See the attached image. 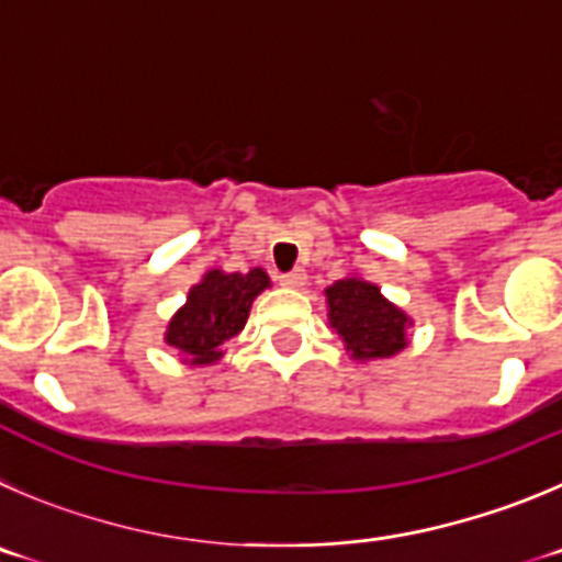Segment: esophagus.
<instances>
[{
    "label": "esophagus",
    "mask_w": 562,
    "mask_h": 562,
    "mask_svg": "<svg viewBox=\"0 0 562 562\" xmlns=\"http://www.w3.org/2000/svg\"><path fill=\"white\" fill-rule=\"evenodd\" d=\"M304 284H306L304 270H292V272H284V276H281V286H286V290H301Z\"/></svg>",
    "instance_id": "obj_1"
}]
</instances>
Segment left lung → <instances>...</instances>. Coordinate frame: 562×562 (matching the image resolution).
I'll return each instance as SVG.
<instances>
[{"mask_svg":"<svg viewBox=\"0 0 562 562\" xmlns=\"http://www.w3.org/2000/svg\"><path fill=\"white\" fill-rule=\"evenodd\" d=\"M326 324L340 337L342 349L357 362L391 360L408 349V329L414 317L389 297L380 286L360 276H342L324 290Z\"/></svg>","mask_w":562,"mask_h":562,"instance_id":"obj_1","label":"left lung"}]
</instances>
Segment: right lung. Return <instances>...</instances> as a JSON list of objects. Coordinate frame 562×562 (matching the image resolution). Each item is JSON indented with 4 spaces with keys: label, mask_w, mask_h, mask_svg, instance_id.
Wrapping results in <instances>:
<instances>
[{
    "label": "right lung",
    "mask_w": 562,
    "mask_h": 562,
    "mask_svg": "<svg viewBox=\"0 0 562 562\" xmlns=\"http://www.w3.org/2000/svg\"><path fill=\"white\" fill-rule=\"evenodd\" d=\"M265 290H270V276L261 267L250 272L213 267L188 290L186 304L171 315L162 340L186 366H216L227 355L222 346L245 329L252 301Z\"/></svg>",
    "instance_id": "1"
}]
</instances>
